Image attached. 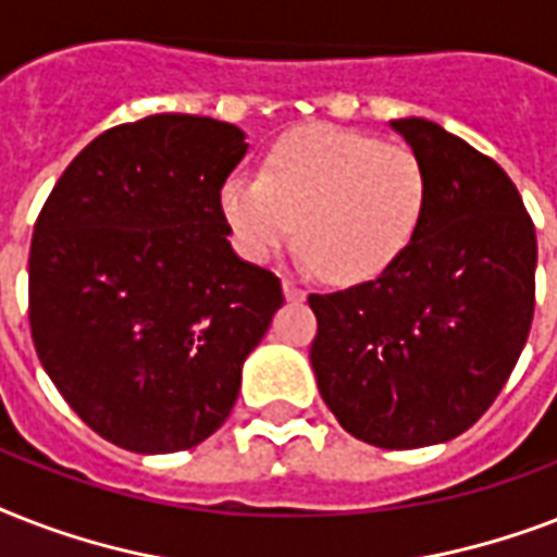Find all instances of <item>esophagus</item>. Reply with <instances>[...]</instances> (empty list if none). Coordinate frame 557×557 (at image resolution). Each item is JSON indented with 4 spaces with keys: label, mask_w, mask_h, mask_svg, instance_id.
I'll list each match as a JSON object with an SVG mask.
<instances>
[{
    "label": "esophagus",
    "mask_w": 557,
    "mask_h": 557,
    "mask_svg": "<svg viewBox=\"0 0 557 557\" xmlns=\"http://www.w3.org/2000/svg\"><path fill=\"white\" fill-rule=\"evenodd\" d=\"M283 292H286L288 304H304L306 300L304 288L297 286V283H292V280H286V283H283Z\"/></svg>",
    "instance_id": "34e87169"
}]
</instances>
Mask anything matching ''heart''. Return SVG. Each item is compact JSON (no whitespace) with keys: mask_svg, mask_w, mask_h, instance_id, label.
Segmentation results:
<instances>
[{"mask_svg":"<svg viewBox=\"0 0 557 557\" xmlns=\"http://www.w3.org/2000/svg\"><path fill=\"white\" fill-rule=\"evenodd\" d=\"M428 201L419 152L330 124L283 135L262 176L234 173L219 193L248 260H269L297 236L323 277L347 286L375 280L410 248Z\"/></svg>","mask_w":557,"mask_h":557,"instance_id":"obj_1","label":"heart"}]
</instances>
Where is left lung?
Masks as SVG:
<instances>
[{
	"label": "left lung",
	"instance_id": "obj_1",
	"mask_svg": "<svg viewBox=\"0 0 557 557\" xmlns=\"http://www.w3.org/2000/svg\"><path fill=\"white\" fill-rule=\"evenodd\" d=\"M393 129L428 164V213L384 274L309 295V358L344 431L407 450L466 433L500 396L532 330L537 239L497 161L424 117Z\"/></svg>",
	"mask_w": 557,
	"mask_h": 557
}]
</instances>
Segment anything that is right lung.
Here are the masks:
<instances>
[{
    "instance_id": "right-lung-1",
    "label": "right lung",
    "mask_w": 557,
    "mask_h": 557,
    "mask_svg": "<svg viewBox=\"0 0 557 557\" xmlns=\"http://www.w3.org/2000/svg\"><path fill=\"white\" fill-rule=\"evenodd\" d=\"M245 150L225 121L141 117L98 135L39 210L30 338L60 396L117 448L208 440L283 306L280 280L227 243L219 193Z\"/></svg>"
}]
</instances>
